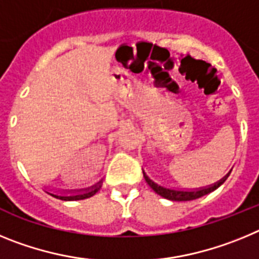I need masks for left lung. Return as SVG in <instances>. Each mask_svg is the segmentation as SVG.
<instances>
[{
  "mask_svg": "<svg viewBox=\"0 0 259 259\" xmlns=\"http://www.w3.org/2000/svg\"><path fill=\"white\" fill-rule=\"evenodd\" d=\"M228 175H230V172L224 176V178H222L219 182L214 183V184L209 185V187H205V188L193 189V191H182V189L167 188V187H163V185L157 184V183L153 182L149 176L144 172V178H145L146 183L149 184L150 188H152L157 194L162 196L163 198H167V200H171V201H191V200H196V198L202 197V196H205V194L211 193L212 191H215L217 188H219V187H221V185L226 182V179L228 178Z\"/></svg>",
  "mask_w": 259,
  "mask_h": 259,
  "instance_id": "obj_1",
  "label": "left lung"
}]
</instances>
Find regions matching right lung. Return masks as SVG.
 Listing matches in <instances>:
<instances>
[{
    "mask_svg": "<svg viewBox=\"0 0 259 259\" xmlns=\"http://www.w3.org/2000/svg\"><path fill=\"white\" fill-rule=\"evenodd\" d=\"M101 183L102 180H100V182H98L97 184L93 185V187H89V188H85V189H77V191H70L67 192V193L58 194V193H50V192H48V193H49L50 196H53V197H56L62 201L85 200V198L92 197V196H95V194L97 193L98 189L101 188Z\"/></svg>",
    "mask_w": 259,
    "mask_h": 259,
    "instance_id": "1",
    "label": "right lung"
}]
</instances>
